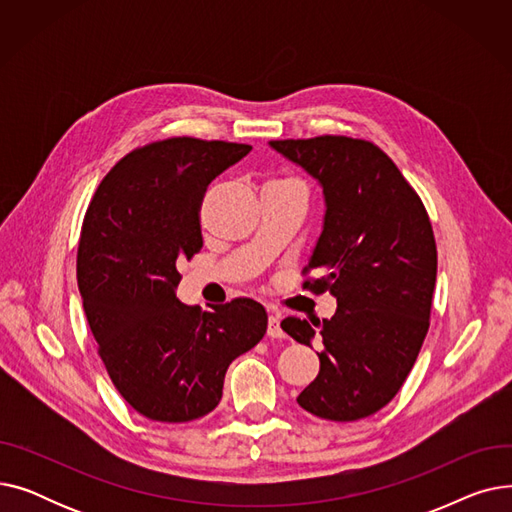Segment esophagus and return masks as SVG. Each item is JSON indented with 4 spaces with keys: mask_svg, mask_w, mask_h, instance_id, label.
Wrapping results in <instances>:
<instances>
[{
    "mask_svg": "<svg viewBox=\"0 0 512 512\" xmlns=\"http://www.w3.org/2000/svg\"><path fill=\"white\" fill-rule=\"evenodd\" d=\"M267 336L270 338H282L284 332L280 328V313L272 311L270 317H267Z\"/></svg>",
    "mask_w": 512,
    "mask_h": 512,
    "instance_id": "esophagus-1",
    "label": "esophagus"
}]
</instances>
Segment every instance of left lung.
<instances>
[{"instance_id": "obj_1", "label": "left lung", "mask_w": 512, "mask_h": 512, "mask_svg": "<svg viewBox=\"0 0 512 512\" xmlns=\"http://www.w3.org/2000/svg\"><path fill=\"white\" fill-rule=\"evenodd\" d=\"M324 188L326 215L303 288L330 292L334 317L311 328L286 317L282 330L311 346L321 340L317 378L299 405L330 421L378 413L405 384L429 328L438 272L432 222L394 161L351 137L270 141ZM315 326V324H313Z\"/></svg>"}]
</instances>
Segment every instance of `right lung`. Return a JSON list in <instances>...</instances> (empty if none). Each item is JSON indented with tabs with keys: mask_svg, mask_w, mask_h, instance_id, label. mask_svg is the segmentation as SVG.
<instances>
[{
	"mask_svg": "<svg viewBox=\"0 0 512 512\" xmlns=\"http://www.w3.org/2000/svg\"><path fill=\"white\" fill-rule=\"evenodd\" d=\"M249 151L193 137L145 145L118 161L87 209L78 290L116 390L147 419L184 423L211 413L228 365L267 330L253 299L213 311L176 299V265L203 247L207 186Z\"/></svg>",
	"mask_w": 512,
	"mask_h": 512,
	"instance_id": "1",
	"label": "right lung"
}]
</instances>
